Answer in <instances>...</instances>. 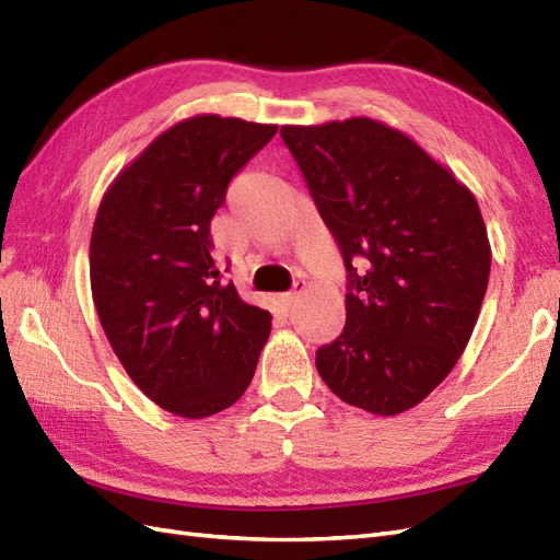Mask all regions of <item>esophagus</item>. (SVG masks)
Segmentation results:
<instances>
[{
    "label": "esophagus",
    "instance_id": "34e87169",
    "mask_svg": "<svg viewBox=\"0 0 560 560\" xmlns=\"http://www.w3.org/2000/svg\"><path fill=\"white\" fill-rule=\"evenodd\" d=\"M306 290H308V287H306V282H303V280H299V282H294V290L292 292H287V294H282L280 296V303H282V308L284 311H290V308H294L296 306V301L303 296V294H306Z\"/></svg>",
    "mask_w": 560,
    "mask_h": 560
}]
</instances>
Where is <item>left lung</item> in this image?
<instances>
[{
    "label": "left lung",
    "mask_w": 560,
    "mask_h": 560,
    "mask_svg": "<svg viewBox=\"0 0 560 560\" xmlns=\"http://www.w3.org/2000/svg\"><path fill=\"white\" fill-rule=\"evenodd\" d=\"M348 268L346 327L315 366L376 416L413 409L465 352L490 276L479 202L409 135L366 116L282 126Z\"/></svg>",
    "instance_id": "obj_1"
}]
</instances>
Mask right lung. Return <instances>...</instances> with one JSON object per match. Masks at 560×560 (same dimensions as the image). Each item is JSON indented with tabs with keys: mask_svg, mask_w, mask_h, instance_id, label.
<instances>
[{
	"mask_svg": "<svg viewBox=\"0 0 560 560\" xmlns=\"http://www.w3.org/2000/svg\"><path fill=\"white\" fill-rule=\"evenodd\" d=\"M278 126L200 114L161 132L116 175L91 235V292L126 374L161 409L208 418L247 389L270 313L212 259L210 222L233 175Z\"/></svg>",
	"mask_w": 560,
	"mask_h": 560,
	"instance_id": "1",
	"label": "right lung"
}]
</instances>
